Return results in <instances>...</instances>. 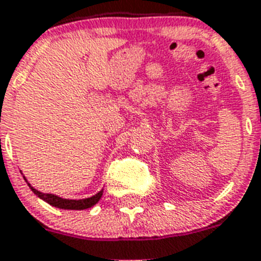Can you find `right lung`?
Returning <instances> with one entry per match:
<instances>
[{"instance_id": "add662e5", "label": "right lung", "mask_w": 261, "mask_h": 261, "mask_svg": "<svg viewBox=\"0 0 261 261\" xmlns=\"http://www.w3.org/2000/svg\"><path fill=\"white\" fill-rule=\"evenodd\" d=\"M25 181H27V179H25ZM28 185H29V188H31L32 192L35 193L36 196L40 197L41 200H44L45 202L52 205V206L60 207V209H71V211H83V209H88V207L94 206L97 201L100 200V197L103 196V190H100V192L96 193L95 196L90 197V198H84V200H67V198H61V197L55 196V194H48V193L39 192V190H36L35 188H32L31 184H28Z\"/></svg>"}]
</instances>
